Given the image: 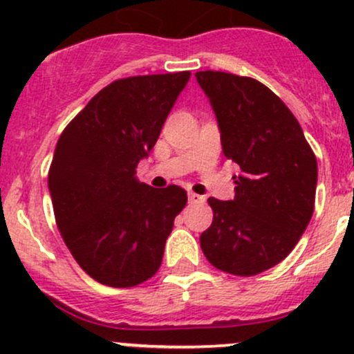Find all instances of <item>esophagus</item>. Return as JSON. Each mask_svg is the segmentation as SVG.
Returning <instances> with one entry per match:
<instances>
[{"mask_svg":"<svg viewBox=\"0 0 354 354\" xmlns=\"http://www.w3.org/2000/svg\"><path fill=\"white\" fill-rule=\"evenodd\" d=\"M203 200H205V198H203L202 195L194 194V192H190V194H188V202H190V203H202Z\"/></svg>","mask_w":354,"mask_h":354,"instance_id":"1","label":"esophagus"}]
</instances>
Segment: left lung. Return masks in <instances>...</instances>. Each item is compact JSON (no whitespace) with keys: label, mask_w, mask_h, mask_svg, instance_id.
I'll return each instance as SVG.
<instances>
[{"label":"left lung","mask_w":354,"mask_h":354,"mask_svg":"<svg viewBox=\"0 0 354 354\" xmlns=\"http://www.w3.org/2000/svg\"><path fill=\"white\" fill-rule=\"evenodd\" d=\"M221 131L223 152L238 164L234 198H209L214 221L200 246L214 267L255 276L295 248L313 214L317 159L298 120L259 80L197 71Z\"/></svg>","instance_id":"obj_1"}]
</instances>
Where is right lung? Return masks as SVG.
<instances>
[{
	"label": "right lung",
	"mask_w": 354,
	"mask_h": 354,
	"mask_svg": "<svg viewBox=\"0 0 354 354\" xmlns=\"http://www.w3.org/2000/svg\"><path fill=\"white\" fill-rule=\"evenodd\" d=\"M190 71L121 78L65 128L48 176L56 224L78 266L97 283L131 288L160 267L174 217L187 205L176 185L140 183L137 166Z\"/></svg>",
	"instance_id": "1"
}]
</instances>
